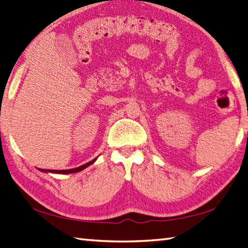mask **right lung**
Returning <instances> with one entry per match:
<instances>
[{
    "label": "right lung",
    "mask_w": 248,
    "mask_h": 248,
    "mask_svg": "<svg viewBox=\"0 0 248 248\" xmlns=\"http://www.w3.org/2000/svg\"><path fill=\"white\" fill-rule=\"evenodd\" d=\"M98 159V157H96L95 159L91 160V161H89L88 163H85L82 164V166L78 167V168H74V169H70V170H60V171H58V170H43V169H38L40 170L41 172H44V173H55V174H73V173H77V172H80L82 171V170L88 168L89 166H91L92 163L95 162V160Z\"/></svg>",
    "instance_id": "add662e5"
}]
</instances>
